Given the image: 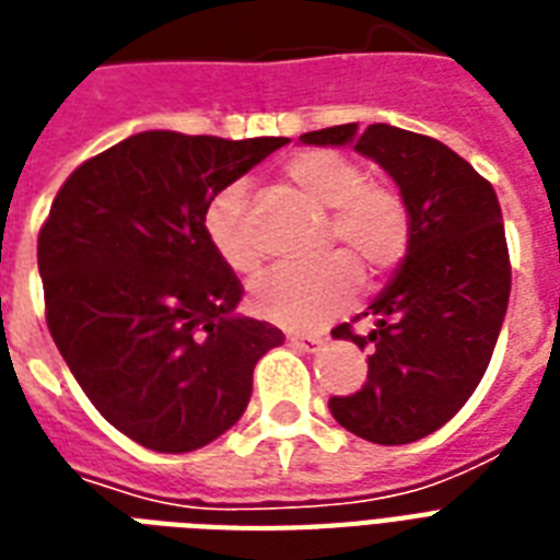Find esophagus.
Masks as SVG:
<instances>
[{"instance_id": "34e87169", "label": "esophagus", "mask_w": 560, "mask_h": 560, "mask_svg": "<svg viewBox=\"0 0 560 560\" xmlns=\"http://www.w3.org/2000/svg\"><path fill=\"white\" fill-rule=\"evenodd\" d=\"M285 341L298 350H315L320 345L318 336H303V332H285Z\"/></svg>"}]
</instances>
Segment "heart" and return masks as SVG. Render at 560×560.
<instances>
[{"mask_svg":"<svg viewBox=\"0 0 560 560\" xmlns=\"http://www.w3.org/2000/svg\"><path fill=\"white\" fill-rule=\"evenodd\" d=\"M285 177L327 210L324 248H341L310 268H275L254 283L250 306L259 318L289 329H312L339 315L359 292V268L385 275L411 245V210L400 189L371 180L362 163L341 151L306 149L285 163ZM203 228L219 257L240 275L262 262L248 224L245 186H224L207 207Z\"/></svg>","mask_w":560,"mask_h":560,"instance_id":"obj_1","label":"heart"}]
</instances>
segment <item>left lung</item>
<instances>
[{
    "label": "left lung",
    "mask_w": 560,
    "mask_h": 560,
    "mask_svg": "<svg viewBox=\"0 0 560 560\" xmlns=\"http://www.w3.org/2000/svg\"><path fill=\"white\" fill-rule=\"evenodd\" d=\"M306 145H345L376 160L411 210L400 271L353 324L332 329L368 350L357 394L329 397L341 427L374 444H411L453 418L482 383L509 310L511 259L491 180L444 142L394 125H332L303 133Z\"/></svg>",
    "instance_id": "1"
}]
</instances>
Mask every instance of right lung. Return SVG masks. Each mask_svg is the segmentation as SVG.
<instances>
[{"mask_svg":"<svg viewBox=\"0 0 560 560\" xmlns=\"http://www.w3.org/2000/svg\"><path fill=\"white\" fill-rule=\"evenodd\" d=\"M285 137L142 131L84 160L37 236L46 324L95 409L158 453H189L242 418L254 365L285 336L233 315L240 277L212 248L215 195Z\"/></svg>","mask_w":560,"mask_h":560,"instance_id":"obj_1","label":"right lung"}]
</instances>
